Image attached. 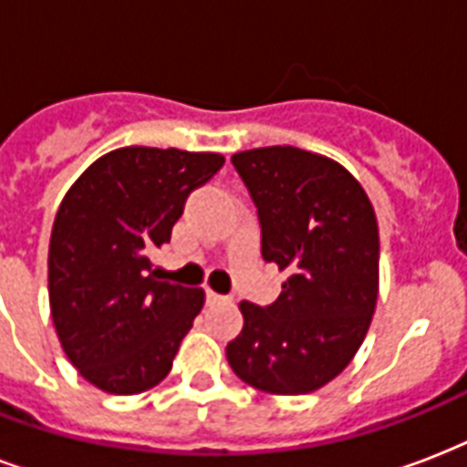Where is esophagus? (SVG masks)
<instances>
[{
    "mask_svg": "<svg viewBox=\"0 0 467 467\" xmlns=\"http://www.w3.org/2000/svg\"><path fill=\"white\" fill-rule=\"evenodd\" d=\"M223 295H219V292H214V290H207V302H223Z\"/></svg>",
    "mask_w": 467,
    "mask_h": 467,
    "instance_id": "34e87169",
    "label": "esophagus"
}]
</instances>
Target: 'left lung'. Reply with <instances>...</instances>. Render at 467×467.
I'll list each match as a JSON object with an SVG mask.
<instances>
[{"label": "left lung", "mask_w": 467, "mask_h": 467, "mask_svg": "<svg viewBox=\"0 0 467 467\" xmlns=\"http://www.w3.org/2000/svg\"><path fill=\"white\" fill-rule=\"evenodd\" d=\"M258 209L260 253L287 273L280 297L241 302L231 370L270 395H306L360 348L378 302L380 238L368 194L331 158L292 146L231 158Z\"/></svg>", "instance_id": "obj_1"}]
</instances>
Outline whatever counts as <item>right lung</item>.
<instances>
[{"label": "right lung", "mask_w": 467, "mask_h": 467, "mask_svg": "<svg viewBox=\"0 0 467 467\" xmlns=\"http://www.w3.org/2000/svg\"><path fill=\"white\" fill-rule=\"evenodd\" d=\"M223 155L111 150L60 202L48 251L50 314L65 356L111 395L155 388L204 306L197 287L155 280L148 253L168 244L187 197Z\"/></svg>", "instance_id": "add662e5"}]
</instances>
